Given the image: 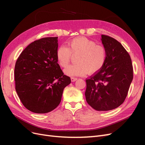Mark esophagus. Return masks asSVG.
<instances>
[{
  "instance_id": "1",
  "label": "esophagus",
  "mask_w": 145,
  "mask_h": 145,
  "mask_svg": "<svg viewBox=\"0 0 145 145\" xmlns=\"http://www.w3.org/2000/svg\"><path fill=\"white\" fill-rule=\"evenodd\" d=\"M71 81L72 82H75V81H76L77 80V78H76V77H71Z\"/></svg>"
}]
</instances>
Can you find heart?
I'll list each match as a JSON object with an SVG mask.
<instances>
[{"mask_svg":"<svg viewBox=\"0 0 145 145\" xmlns=\"http://www.w3.org/2000/svg\"><path fill=\"white\" fill-rule=\"evenodd\" d=\"M77 56V63L71 65L65 69L69 76H82L88 73H97L103 68L106 60L107 52L102 45L84 37L74 38L68 42V46H60L56 51L58 63L66 68L72 58Z\"/></svg>","mask_w":145,"mask_h":145,"instance_id":"b5f03b06","label":"heart"}]
</instances>
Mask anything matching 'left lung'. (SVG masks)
Masks as SVG:
<instances>
[{
  "label": "left lung",
  "instance_id": "obj_1",
  "mask_svg": "<svg viewBox=\"0 0 145 145\" xmlns=\"http://www.w3.org/2000/svg\"><path fill=\"white\" fill-rule=\"evenodd\" d=\"M101 40L106 60L99 72L86 80L85 97L92 108L106 111L123 103L133 79V68L129 54L119 42L106 35H102Z\"/></svg>",
  "mask_w": 145,
  "mask_h": 145
}]
</instances>
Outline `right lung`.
<instances>
[{"label":"right lung","mask_w":145,"mask_h":145,"mask_svg":"<svg viewBox=\"0 0 145 145\" xmlns=\"http://www.w3.org/2000/svg\"><path fill=\"white\" fill-rule=\"evenodd\" d=\"M58 37H45L32 42L22 52L14 68L16 91L24 106L37 114L58 106L71 78L57 63Z\"/></svg>","instance_id":"obj_1"}]
</instances>
